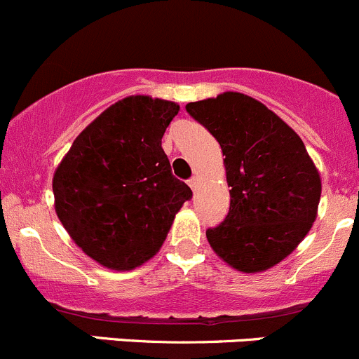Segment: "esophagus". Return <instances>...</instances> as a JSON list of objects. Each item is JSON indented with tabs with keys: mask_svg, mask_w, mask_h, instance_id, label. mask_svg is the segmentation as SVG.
Returning <instances> with one entry per match:
<instances>
[{
	"mask_svg": "<svg viewBox=\"0 0 359 359\" xmlns=\"http://www.w3.org/2000/svg\"><path fill=\"white\" fill-rule=\"evenodd\" d=\"M188 184H190V188H191V190H197V184H198V178H197V176H194V178H190V180H188Z\"/></svg>",
	"mask_w": 359,
	"mask_h": 359,
	"instance_id": "obj_1",
	"label": "esophagus"
}]
</instances>
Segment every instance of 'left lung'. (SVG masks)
Masks as SVG:
<instances>
[{
    "label": "left lung",
    "mask_w": 359,
    "mask_h": 359,
    "mask_svg": "<svg viewBox=\"0 0 359 359\" xmlns=\"http://www.w3.org/2000/svg\"><path fill=\"white\" fill-rule=\"evenodd\" d=\"M187 111L225 155L230 208L205 230L209 244L241 272L274 267L307 236L318 212L321 180L305 144L267 106L239 92L188 102Z\"/></svg>",
    "instance_id": "8db88e82"
}]
</instances>
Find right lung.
<instances>
[{
	"label": "right lung",
	"mask_w": 359,
	"mask_h": 359,
	"mask_svg": "<svg viewBox=\"0 0 359 359\" xmlns=\"http://www.w3.org/2000/svg\"><path fill=\"white\" fill-rule=\"evenodd\" d=\"M178 111L176 102L148 95L122 99L81 130L55 169L60 223L104 267L129 271L150 260L191 198L162 150Z\"/></svg>",
	"instance_id": "1"
}]
</instances>
